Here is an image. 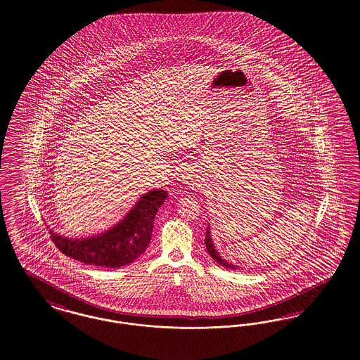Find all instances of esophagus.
<instances>
[{
  "instance_id": "esophagus-1",
  "label": "esophagus",
  "mask_w": 360,
  "mask_h": 360,
  "mask_svg": "<svg viewBox=\"0 0 360 360\" xmlns=\"http://www.w3.org/2000/svg\"><path fill=\"white\" fill-rule=\"evenodd\" d=\"M185 179H188L190 182H194L195 185L200 182V179H197V176H194L193 174H186V176H185Z\"/></svg>"
}]
</instances>
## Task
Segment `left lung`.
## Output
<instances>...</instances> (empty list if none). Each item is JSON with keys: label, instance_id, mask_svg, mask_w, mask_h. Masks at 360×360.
I'll return each mask as SVG.
<instances>
[{"label": "left lung", "instance_id": "left-lung-1", "mask_svg": "<svg viewBox=\"0 0 360 360\" xmlns=\"http://www.w3.org/2000/svg\"><path fill=\"white\" fill-rule=\"evenodd\" d=\"M210 232H209V226L206 228V233H205V244H206V250H207V252H209V255L213 257L219 264H221L223 267H226V269H235V266L233 264H231V263H228L225 259L220 257V254L214 250V245H213V241L210 240V235H209Z\"/></svg>", "mask_w": 360, "mask_h": 360}]
</instances>
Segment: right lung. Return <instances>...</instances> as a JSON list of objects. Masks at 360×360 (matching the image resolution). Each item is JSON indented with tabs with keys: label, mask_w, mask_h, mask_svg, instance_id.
I'll return each mask as SVG.
<instances>
[{
	"label": "right lung",
	"mask_w": 360,
	"mask_h": 360,
	"mask_svg": "<svg viewBox=\"0 0 360 360\" xmlns=\"http://www.w3.org/2000/svg\"><path fill=\"white\" fill-rule=\"evenodd\" d=\"M166 197L165 190L147 193L121 223L98 236L71 240L51 231V240L62 254L89 266L108 269L127 266L147 250L153 236L156 212Z\"/></svg>",
	"instance_id": "right-lung-1"
}]
</instances>
